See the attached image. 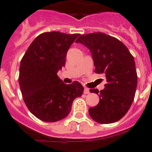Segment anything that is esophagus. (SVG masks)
Returning a JSON list of instances; mask_svg holds the SVG:
<instances>
[{
	"label": "esophagus",
	"instance_id": "esophagus-1",
	"mask_svg": "<svg viewBox=\"0 0 152 152\" xmlns=\"http://www.w3.org/2000/svg\"><path fill=\"white\" fill-rule=\"evenodd\" d=\"M83 93L84 94H88V93H90V90L88 88H87V87H85L84 90H83Z\"/></svg>",
	"mask_w": 152,
	"mask_h": 152
}]
</instances>
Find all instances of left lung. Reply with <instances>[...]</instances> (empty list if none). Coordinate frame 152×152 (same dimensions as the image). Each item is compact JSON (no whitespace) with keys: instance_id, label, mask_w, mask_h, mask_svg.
I'll return each mask as SVG.
<instances>
[{"instance_id":"8db88e82","label":"left lung","mask_w":152,"mask_h":152,"mask_svg":"<svg viewBox=\"0 0 152 152\" xmlns=\"http://www.w3.org/2000/svg\"><path fill=\"white\" fill-rule=\"evenodd\" d=\"M76 43L90 50L95 72L106 77L103 90H90L99 96L98 105L89 109L90 116L99 124L118 121L126 115L134 99L137 86L134 58L121 41L104 33L82 34Z\"/></svg>"}]
</instances>
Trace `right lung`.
<instances>
[{
  "label": "right lung",
  "instance_id": "1",
  "mask_svg": "<svg viewBox=\"0 0 152 152\" xmlns=\"http://www.w3.org/2000/svg\"><path fill=\"white\" fill-rule=\"evenodd\" d=\"M79 34L59 31L37 36L22 57L19 83L29 111L45 122H56L68 116L72 102L83 93L78 81L65 84L57 72L65 64V57Z\"/></svg>",
  "mask_w": 152,
  "mask_h": 152
}]
</instances>
